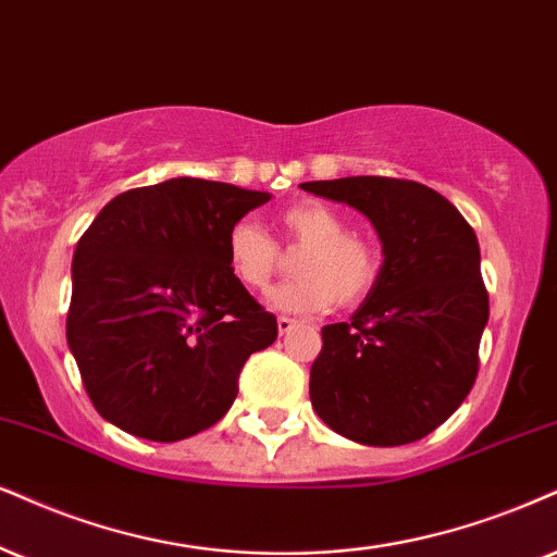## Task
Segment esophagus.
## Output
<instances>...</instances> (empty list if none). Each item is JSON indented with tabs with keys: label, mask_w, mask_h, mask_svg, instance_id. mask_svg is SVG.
<instances>
[{
	"label": "esophagus",
	"mask_w": 557,
	"mask_h": 557,
	"mask_svg": "<svg viewBox=\"0 0 557 557\" xmlns=\"http://www.w3.org/2000/svg\"><path fill=\"white\" fill-rule=\"evenodd\" d=\"M276 325H278V333L284 335V333H289V331H294V327H297V320H294V318H278Z\"/></svg>",
	"instance_id": "esophagus-1"
}]
</instances>
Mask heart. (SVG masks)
Instances as JSON below:
<instances>
[{"label": "heart", "instance_id": "heart-1", "mask_svg": "<svg viewBox=\"0 0 557 557\" xmlns=\"http://www.w3.org/2000/svg\"><path fill=\"white\" fill-rule=\"evenodd\" d=\"M341 211L322 201L286 206L278 214L281 243L301 247L294 258L297 278L271 294V305L286 312H318L361 305L382 276V252L361 232L346 230ZM226 265L245 289H268L281 265V250L252 219H239L226 232Z\"/></svg>", "mask_w": 557, "mask_h": 557}]
</instances>
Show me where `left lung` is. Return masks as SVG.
<instances>
[{
  "label": "left lung",
  "instance_id": "8db88e82",
  "mask_svg": "<svg viewBox=\"0 0 557 557\" xmlns=\"http://www.w3.org/2000/svg\"><path fill=\"white\" fill-rule=\"evenodd\" d=\"M299 188L359 209L384 250L382 276L354 318L322 327L314 413L359 444L418 442L455 413L478 376L488 289L475 232L416 181L356 175Z\"/></svg>",
  "mask_w": 557,
  "mask_h": 557
}]
</instances>
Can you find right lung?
Instances as JSON below:
<instances>
[{
    "label": "right lung",
    "mask_w": 557,
    "mask_h": 557,
    "mask_svg": "<svg viewBox=\"0 0 557 557\" xmlns=\"http://www.w3.org/2000/svg\"><path fill=\"white\" fill-rule=\"evenodd\" d=\"M268 194L173 177L115 196L79 237L66 341L95 410L126 434L181 442L237 397L276 318L226 265V232Z\"/></svg>",
    "instance_id": "right-lung-1"
}]
</instances>
